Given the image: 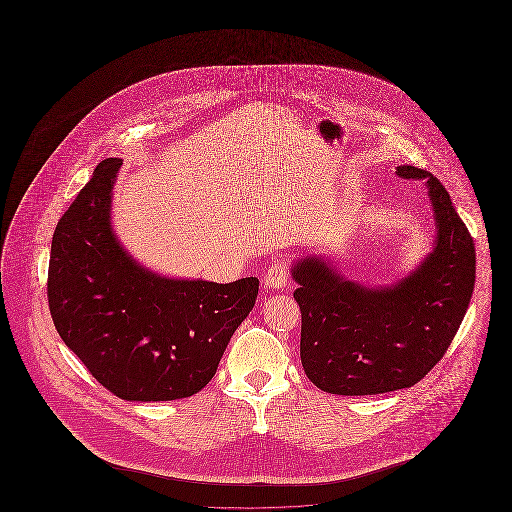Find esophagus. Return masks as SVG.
I'll return each mask as SVG.
<instances>
[{"mask_svg":"<svg viewBox=\"0 0 512 512\" xmlns=\"http://www.w3.org/2000/svg\"><path fill=\"white\" fill-rule=\"evenodd\" d=\"M288 282H290V278H288L286 265H284L280 259H276V261L272 263V267L268 268L267 276H265V286H267V290H272V292L282 290V288L288 286Z\"/></svg>","mask_w":512,"mask_h":512,"instance_id":"obj_1","label":"esophagus"}]
</instances>
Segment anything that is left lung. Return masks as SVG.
I'll return each mask as SVG.
<instances>
[{"mask_svg": "<svg viewBox=\"0 0 512 512\" xmlns=\"http://www.w3.org/2000/svg\"><path fill=\"white\" fill-rule=\"evenodd\" d=\"M403 180H426L434 211L432 249L386 286L349 280L332 259L303 255L290 274L301 309V365L336 395H376L420 382L451 345L468 309L474 242L434 174L399 165Z\"/></svg>", "mask_w": 512, "mask_h": 512, "instance_id": "left-lung-1", "label": "left lung"}]
</instances>
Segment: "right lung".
I'll use <instances>...</instances> for the list:
<instances>
[{
  "label": "right lung",
  "instance_id": "1",
  "mask_svg": "<svg viewBox=\"0 0 512 512\" xmlns=\"http://www.w3.org/2000/svg\"><path fill=\"white\" fill-rule=\"evenodd\" d=\"M122 159L101 161L61 217L49 259V311L65 345L126 401L203 390L255 305L259 280L176 278L140 263L113 228Z\"/></svg>",
  "mask_w": 512,
  "mask_h": 512
}]
</instances>
